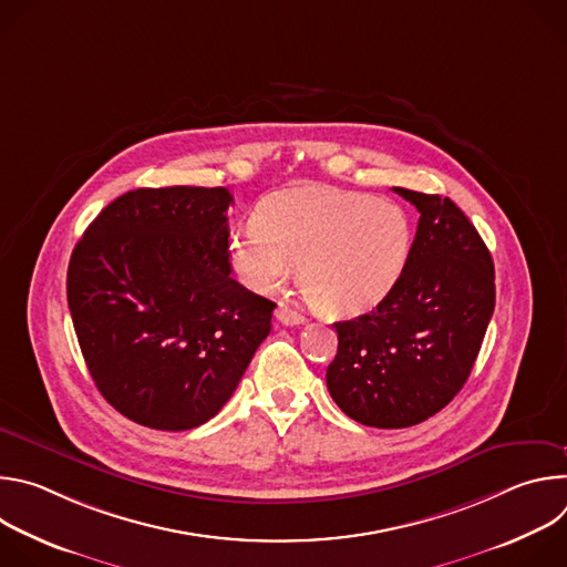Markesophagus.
Returning <instances> with one entry per match:
<instances>
[{
    "mask_svg": "<svg viewBox=\"0 0 567 567\" xmlns=\"http://www.w3.org/2000/svg\"><path fill=\"white\" fill-rule=\"evenodd\" d=\"M276 318L282 322V326H302V322H305V316H302L300 311L291 309V307L285 305V302L276 309Z\"/></svg>",
    "mask_w": 567,
    "mask_h": 567,
    "instance_id": "1",
    "label": "esophagus"
}]
</instances>
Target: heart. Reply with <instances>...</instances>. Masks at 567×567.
Masks as SVG:
<instances>
[{"mask_svg": "<svg viewBox=\"0 0 567 567\" xmlns=\"http://www.w3.org/2000/svg\"><path fill=\"white\" fill-rule=\"evenodd\" d=\"M413 249L401 206L334 188H289L267 197L254 228L226 239L237 280L258 293L282 287L300 265L311 305L326 316H359L396 287Z\"/></svg>", "mask_w": 567, "mask_h": 567, "instance_id": "heart-1", "label": "heart"}]
</instances>
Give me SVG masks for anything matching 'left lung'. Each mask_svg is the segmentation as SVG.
Returning <instances> with one entry per match:
<instances>
[{
    "label": "left lung",
    "instance_id": "obj_1",
    "mask_svg": "<svg viewBox=\"0 0 567 567\" xmlns=\"http://www.w3.org/2000/svg\"><path fill=\"white\" fill-rule=\"evenodd\" d=\"M420 210L406 269L370 313L334 322L337 406L374 429L415 426L462 390L496 307L494 260L468 217L440 195L392 188Z\"/></svg>",
    "mask_w": 567,
    "mask_h": 567
}]
</instances>
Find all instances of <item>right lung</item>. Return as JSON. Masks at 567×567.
<instances>
[{
  "mask_svg": "<svg viewBox=\"0 0 567 567\" xmlns=\"http://www.w3.org/2000/svg\"><path fill=\"white\" fill-rule=\"evenodd\" d=\"M226 188H138L87 226L69 271L73 330L127 420L188 431L215 417L271 332L276 305L230 278Z\"/></svg>",
  "mask_w": 567,
  "mask_h": 567,
  "instance_id": "add662e5",
  "label": "right lung"
}]
</instances>
